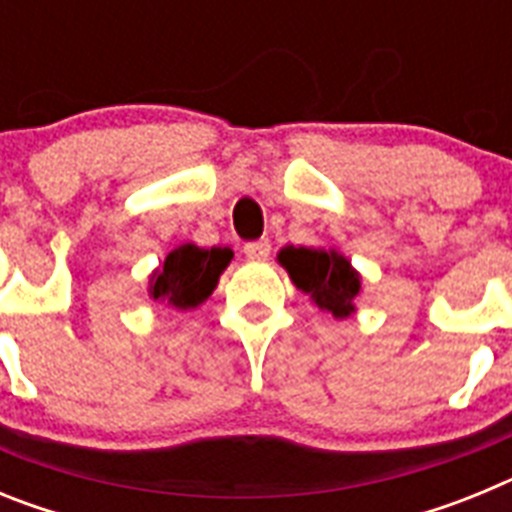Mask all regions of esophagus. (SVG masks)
<instances>
[{
	"mask_svg": "<svg viewBox=\"0 0 512 512\" xmlns=\"http://www.w3.org/2000/svg\"><path fill=\"white\" fill-rule=\"evenodd\" d=\"M243 253H246V256L251 261L269 259V253H271L269 238H259V241H248L246 246H243Z\"/></svg>",
	"mask_w": 512,
	"mask_h": 512,
	"instance_id": "esophagus-1",
	"label": "esophagus"
}]
</instances>
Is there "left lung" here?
<instances>
[{"mask_svg": "<svg viewBox=\"0 0 512 512\" xmlns=\"http://www.w3.org/2000/svg\"><path fill=\"white\" fill-rule=\"evenodd\" d=\"M279 264L287 269L289 279L302 289L320 310L333 318H348L356 310L354 300L361 292L359 271L336 248H295L279 251Z\"/></svg>", "mask_w": 512, "mask_h": 512, "instance_id": "8db88e82", "label": "left lung"}]
</instances>
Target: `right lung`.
<instances>
[{"label":"right lung","mask_w":512,"mask_h":512,"mask_svg":"<svg viewBox=\"0 0 512 512\" xmlns=\"http://www.w3.org/2000/svg\"><path fill=\"white\" fill-rule=\"evenodd\" d=\"M230 259V248H200L194 243H182L166 256L161 269L151 274L148 295L176 310H194L212 295Z\"/></svg>","instance_id":"obj_1"}]
</instances>
